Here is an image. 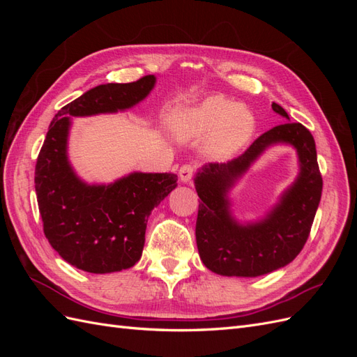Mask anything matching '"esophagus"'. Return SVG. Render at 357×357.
Returning a JSON list of instances; mask_svg holds the SVG:
<instances>
[{"instance_id":"1","label":"esophagus","mask_w":357,"mask_h":357,"mask_svg":"<svg viewBox=\"0 0 357 357\" xmlns=\"http://www.w3.org/2000/svg\"><path fill=\"white\" fill-rule=\"evenodd\" d=\"M193 172H195V168L192 165H183L178 169V177L181 180V183H190L192 177H193Z\"/></svg>"}]
</instances>
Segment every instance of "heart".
Here are the masks:
<instances>
[{
  "instance_id": "b5f03b06",
  "label": "heart",
  "mask_w": 357,
  "mask_h": 357,
  "mask_svg": "<svg viewBox=\"0 0 357 357\" xmlns=\"http://www.w3.org/2000/svg\"><path fill=\"white\" fill-rule=\"evenodd\" d=\"M168 128L177 142L208 137L211 155L231 156L250 139L255 121L244 105L214 95L197 105L176 107L168 116Z\"/></svg>"
}]
</instances>
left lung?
<instances>
[{
	"mask_svg": "<svg viewBox=\"0 0 357 357\" xmlns=\"http://www.w3.org/2000/svg\"><path fill=\"white\" fill-rule=\"evenodd\" d=\"M271 107L290 121L282 105ZM277 144L297 150L298 176L261 220L240 222L231 213L229 192ZM193 183L201 199L195 229L199 257L210 271L226 277L265 275L294 261L307 243L323 188L314 138L305 126L290 122L269 129L241 156L201 167Z\"/></svg>",
	"mask_w": 357,
	"mask_h": 357,
	"instance_id": "left-lung-1",
	"label": "left lung"
}]
</instances>
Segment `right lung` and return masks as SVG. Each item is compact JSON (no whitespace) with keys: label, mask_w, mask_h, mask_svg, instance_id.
Masks as SVG:
<instances>
[{"label":"right lung","mask_w":357,"mask_h":357,"mask_svg":"<svg viewBox=\"0 0 357 357\" xmlns=\"http://www.w3.org/2000/svg\"><path fill=\"white\" fill-rule=\"evenodd\" d=\"M155 84V75L100 84L62 107L50 122L36 165L38 210L50 245L82 271L109 274L134 266L143 253L149 215L177 188V176L134 171L109 185H89L68 158L73 117L129 110Z\"/></svg>","instance_id":"add662e5"}]
</instances>
